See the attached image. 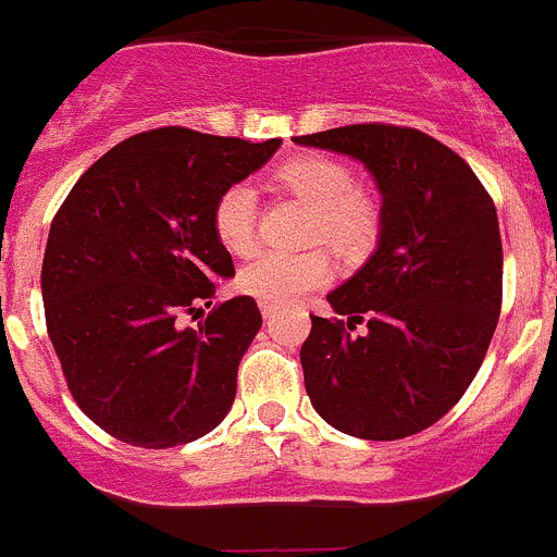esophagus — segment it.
<instances>
[{
    "label": "esophagus",
    "mask_w": 557,
    "mask_h": 557,
    "mask_svg": "<svg viewBox=\"0 0 557 557\" xmlns=\"http://www.w3.org/2000/svg\"><path fill=\"white\" fill-rule=\"evenodd\" d=\"M262 314H264V318H268V321H270V318H273V314H275V307H273V304H262Z\"/></svg>",
    "instance_id": "obj_1"
}]
</instances>
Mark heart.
I'll list each match as a JSON object with an SVG mask.
<instances>
[{
	"mask_svg": "<svg viewBox=\"0 0 557 557\" xmlns=\"http://www.w3.org/2000/svg\"><path fill=\"white\" fill-rule=\"evenodd\" d=\"M275 184L293 191L314 214L312 239H326L339 253H359L373 243L379 209L366 191L357 189L354 172L329 156H298L275 170ZM259 195L253 184L236 181L220 191L211 225L231 253H248L256 243ZM332 273L323 250H259L239 273V287L264 304H287L323 284Z\"/></svg>",
	"mask_w": 557,
	"mask_h": 557,
	"instance_id": "obj_1",
	"label": "heart"
}]
</instances>
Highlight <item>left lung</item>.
Instances as JSON below:
<instances>
[{
	"instance_id": "obj_1",
	"label": "left lung",
	"mask_w": 557,
	"mask_h": 557,
	"mask_svg": "<svg viewBox=\"0 0 557 557\" xmlns=\"http://www.w3.org/2000/svg\"><path fill=\"white\" fill-rule=\"evenodd\" d=\"M298 145L362 161L382 195L379 245L312 318L304 385L334 430L398 441L469 391L502 309L496 206L471 166L416 127L346 125ZM357 322L367 332L351 335Z\"/></svg>"
}]
</instances>
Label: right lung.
<instances>
[{
	"instance_id": "obj_1",
	"label": "right lung",
	"mask_w": 557,
	"mask_h": 557,
	"mask_svg": "<svg viewBox=\"0 0 557 557\" xmlns=\"http://www.w3.org/2000/svg\"><path fill=\"white\" fill-rule=\"evenodd\" d=\"M278 145L186 127L136 133L83 172L49 225V339L77 407L122 444H189L228 416L259 307L236 295L198 326L184 318L234 275L211 225L220 191Z\"/></svg>"
}]
</instances>
